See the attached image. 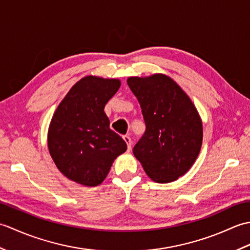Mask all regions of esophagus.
<instances>
[{"label": "esophagus", "mask_w": 250, "mask_h": 250, "mask_svg": "<svg viewBox=\"0 0 250 250\" xmlns=\"http://www.w3.org/2000/svg\"><path fill=\"white\" fill-rule=\"evenodd\" d=\"M124 140L126 143V145H128V150H131L132 148V141H131V137L129 135H124Z\"/></svg>", "instance_id": "34e87169"}]
</instances>
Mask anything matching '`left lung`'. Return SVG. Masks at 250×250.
<instances>
[{
  "instance_id": "obj_1",
  "label": "left lung",
  "mask_w": 250,
  "mask_h": 250,
  "mask_svg": "<svg viewBox=\"0 0 250 250\" xmlns=\"http://www.w3.org/2000/svg\"><path fill=\"white\" fill-rule=\"evenodd\" d=\"M126 83L146 125L134 156L153 182H174L188 172L201 150L203 128L198 110L183 89L163 74L130 77Z\"/></svg>"
}]
</instances>
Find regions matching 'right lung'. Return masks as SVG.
Instances as JSON below:
<instances>
[{"instance_id":"1","label":"right lung","mask_w":250,"mask_h":250,"mask_svg":"<svg viewBox=\"0 0 250 250\" xmlns=\"http://www.w3.org/2000/svg\"><path fill=\"white\" fill-rule=\"evenodd\" d=\"M118 79L82 78L58 106L48 131L52 160L65 176L94 187L105 179L125 142L110 130L106 103L118 91Z\"/></svg>"}]
</instances>
